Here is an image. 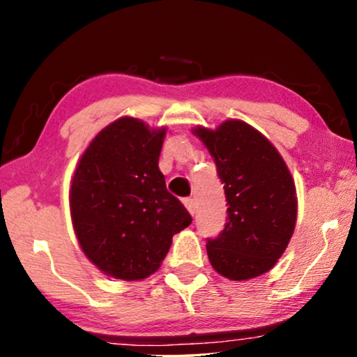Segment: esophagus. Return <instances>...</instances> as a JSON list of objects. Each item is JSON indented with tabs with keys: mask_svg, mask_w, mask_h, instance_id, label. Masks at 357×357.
Masks as SVG:
<instances>
[{
	"mask_svg": "<svg viewBox=\"0 0 357 357\" xmlns=\"http://www.w3.org/2000/svg\"><path fill=\"white\" fill-rule=\"evenodd\" d=\"M184 204H185L187 211H189V213H190L192 215L195 214V200H193L192 197H189V198H184Z\"/></svg>",
	"mask_w": 357,
	"mask_h": 357,
	"instance_id": "obj_1",
	"label": "esophagus"
}]
</instances>
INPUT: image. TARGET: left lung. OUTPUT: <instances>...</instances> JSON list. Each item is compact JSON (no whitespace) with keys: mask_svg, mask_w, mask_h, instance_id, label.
Wrapping results in <instances>:
<instances>
[{"mask_svg":"<svg viewBox=\"0 0 357 357\" xmlns=\"http://www.w3.org/2000/svg\"><path fill=\"white\" fill-rule=\"evenodd\" d=\"M215 162L227 198V222L208 238L213 268L229 280H247L273 268L294 231L298 202L285 162L268 138L243 121L217 130L195 129Z\"/></svg>","mask_w":357,"mask_h":357,"instance_id":"1","label":"left lung"}]
</instances>
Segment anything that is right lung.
Here are the masks:
<instances>
[{
	"instance_id": "obj_1",
	"label": "right lung",
	"mask_w": 357,
	"mask_h": 357,
	"mask_svg": "<svg viewBox=\"0 0 357 357\" xmlns=\"http://www.w3.org/2000/svg\"><path fill=\"white\" fill-rule=\"evenodd\" d=\"M164 137L165 129L149 130L134 118L114 121L84 151L72 179L78 243L114 279L154 274L172 238L192 222L159 170Z\"/></svg>"
}]
</instances>
